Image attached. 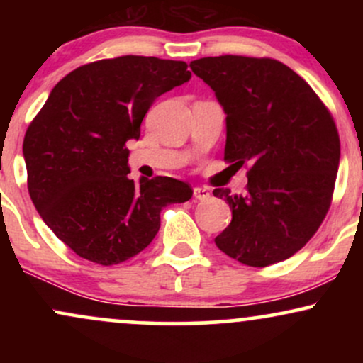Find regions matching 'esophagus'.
Segmentation results:
<instances>
[{"label": "esophagus", "instance_id": "obj_1", "mask_svg": "<svg viewBox=\"0 0 363 363\" xmlns=\"http://www.w3.org/2000/svg\"><path fill=\"white\" fill-rule=\"evenodd\" d=\"M193 194L196 199H199V201H205V199L210 198V191H208L206 187H194Z\"/></svg>", "mask_w": 363, "mask_h": 363}]
</instances>
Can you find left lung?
Instances as JSON below:
<instances>
[{
  "mask_svg": "<svg viewBox=\"0 0 363 363\" xmlns=\"http://www.w3.org/2000/svg\"><path fill=\"white\" fill-rule=\"evenodd\" d=\"M227 114L225 162L247 164V193L216 187L232 222L215 244L247 266L289 259L323 223L335 191L340 136L331 112L294 69L272 57L191 62Z\"/></svg>",
  "mask_w": 363,
  "mask_h": 363,
  "instance_id": "left-lung-1",
  "label": "left lung"
}]
</instances>
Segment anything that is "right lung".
I'll use <instances>...</instances> for the list:
<instances>
[{"label": "right lung", "instance_id": "obj_1", "mask_svg": "<svg viewBox=\"0 0 363 363\" xmlns=\"http://www.w3.org/2000/svg\"><path fill=\"white\" fill-rule=\"evenodd\" d=\"M191 78L184 61L121 56L66 74L27 128L23 158L35 210L83 259L136 256L160 228L162 208L191 199L172 177H128L126 141L157 97Z\"/></svg>", "mask_w": 363, "mask_h": 363}]
</instances>
